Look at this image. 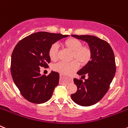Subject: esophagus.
I'll return each instance as SVG.
<instances>
[{"mask_svg": "<svg viewBox=\"0 0 128 128\" xmlns=\"http://www.w3.org/2000/svg\"><path fill=\"white\" fill-rule=\"evenodd\" d=\"M62 77H63V76H60V78H62ZM67 81H68V82H71V81H72V78H67Z\"/></svg>", "mask_w": 128, "mask_h": 128, "instance_id": "1", "label": "esophagus"}]
</instances>
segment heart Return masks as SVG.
Listing matches in <instances>:
<instances>
[{
    "instance_id": "1",
    "label": "heart",
    "mask_w": 128,
    "mask_h": 128,
    "mask_svg": "<svg viewBox=\"0 0 128 128\" xmlns=\"http://www.w3.org/2000/svg\"><path fill=\"white\" fill-rule=\"evenodd\" d=\"M64 45L68 49L73 51L72 58H76L81 65H84L90 61L92 52L88 47L82 46V43L79 40L74 38H68L64 42ZM59 46L53 44L48 50V56L50 60L56 61L58 57ZM79 68V63L74 60L70 62H60L53 65V70L62 74H70Z\"/></svg>"
}]
</instances>
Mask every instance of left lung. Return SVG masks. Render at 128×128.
I'll list each match as a JSON object with an SVG mask.
<instances>
[{
  "mask_svg": "<svg viewBox=\"0 0 128 128\" xmlns=\"http://www.w3.org/2000/svg\"><path fill=\"white\" fill-rule=\"evenodd\" d=\"M71 36L85 42L92 52L90 60L77 72L83 78L86 74L88 79L82 82L74 78L78 90L71 98L78 105L92 106L103 98L114 79L116 71L114 51L108 42L95 36Z\"/></svg>",
  "mask_w": 128,
  "mask_h": 128,
  "instance_id": "obj_1",
  "label": "left lung"
}]
</instances>
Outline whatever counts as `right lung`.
<instances>
[{"instance_id":"1","label":"right lung","mask_w":128,"mask_h":128,"mask_svg":"<svg viewBox=\"0 0 128 128\" xmlns=\"http://www.w3.org/2000/svg\"><path fill=\"white\" fill-rule=\"evenodd\" d=\"M69 35L38 32L20 40L11 55V73L13 81L24 98L30 102H47L58 85L60 74L51 71L41 75L40 67L50 62L48 50L53 44Z\"/></svg>"}]
</instances>
